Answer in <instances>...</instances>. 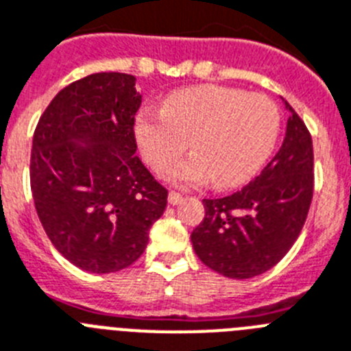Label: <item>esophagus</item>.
Instances as JSON below:
<instances>
[{
    "label": "esophagus",
    "instance_id": "esophagus-1",
    "mask_svg": "<svg viewBox=\"0 0 351 351\" xmlns=\"http://www.w3.org/2000/svg\"><path fill=\"white\" fill-rule=\"evenodd\" d=\"M167 199H169L171 205H178V203L182 202V194L176 193V191H169V196H167Z\"/></svg>",
    "mask_w": 351,
    "mask_h": 351
}]
</instances>
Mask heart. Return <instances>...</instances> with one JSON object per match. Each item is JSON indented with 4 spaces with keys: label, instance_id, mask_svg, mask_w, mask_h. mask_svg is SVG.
I'll use <instances>...</instances> for the list:
<instances>
[{
    "label": "heart",
    "instance_id": "obj_1",
    "mask_svg": "<svg viewBox=\"0 0 351 351\" xmlns=\"http://www.w3.org/2000/svg\"><path fill=\"white\" fill-rule=\"evenodd\" d=\"M134 134L157 173L178 160L191 143L194 155L166 171L173 184L196 187L212 180L219 189H232L264 167L280 134V112L264 94L198 85L169 94L162 110L143 108Z\"/></svg>",
    "mask_w": 351,
    "mask_h": 351
}]
</instances>
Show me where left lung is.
I'll list each match as a JSON object with an SVG mask.
<instances>
[{"label": "left lung", "instance_id": "8db88e82", "mask_svg": "<svg viewBox=\"0 0 351 351\" xmlns=\"http://www.w3.org/2000/svg\"><path fill=\"white\" fill-rule=\"evenodd\" d=\"M287 132L275 157L246 187L203 199L205 217L191 234L199 261L228 278L271 269L298 239L314 193V149L302 117L287 105Z\"/></svg>", "mask_w": 351, "mask_h": 351}]
</instances>
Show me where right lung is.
Wrapping results in <instances>:
<instances>
[{
    "instance_id": "right-lung-1",
    "label": "right lung",
    "mask_w": 351,
    "mask_h": 351,
    "mask_svg": "<svg viewBox=\"0 0 351 351\" xmlns=\"http://www.w3.org/2000/svg\"><path fill=\"white\" fill-rule=\"evenodd\" d=\"M141 101L135 76L94 73L64 87L35 128V210L53 246L84 271L132 266L166 210L167 189L135 155Z\"/></svg>"
}]
</instances>
